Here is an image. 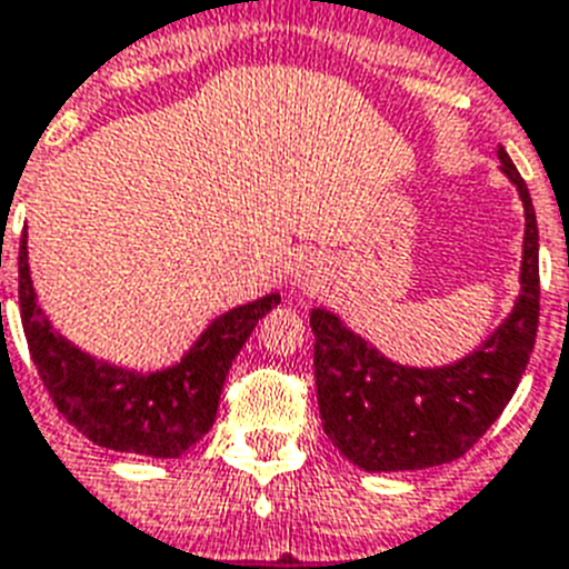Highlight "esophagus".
I'll return each mask as SVG.
<instances>
[{
  "instance_id": "34e87169",
  "label": "esophagus",
  "mask_w": 569,
  "mask_h": 569,
  "mask_svg": "<svg viewBox=\"0 0 569 569\" xmlns=\"http://www.w3.org/2000/svg\"><path fill=\"white\" fill-rule=\"evenodd\" d=\"M321 280H323L321 266H318L312 257H300V260L295 262L292 280H289V286H292L298 295H315L318 289H321Z\"/></svg>"
}]
</instances>
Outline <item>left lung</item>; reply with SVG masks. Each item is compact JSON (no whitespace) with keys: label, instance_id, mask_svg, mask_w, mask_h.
<instances>
[{"label":"left lung","instance_id":"8db88e82","mask_svg":"<svg viewBox=\"0 0 569 569\" xmlns=\"http://www.w3.org/2000/svg\"><path fill=\"white\" fill-rule=\"evenodd\" d=\"M500 173L523 202L520 295L471 352L439 367L388 358L329 309H312L315 385L323 433L358 469L417 471L462 457L503 413L536 347L538 222L527 181L498 147Z\"/></svg>","mask_w":569,"mask_h":569}]
</instances>
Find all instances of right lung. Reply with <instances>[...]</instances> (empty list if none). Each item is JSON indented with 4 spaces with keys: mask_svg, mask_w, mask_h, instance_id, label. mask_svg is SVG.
Here are the masks:
<instances>
[{
    "mask_svg": "<svg viewBox=\"0 0 569 569\" xmlns=\"http://www.w3.org/2000/svg\"><path fill=\"white\" fill-rule=\"evenodd\" d=\"M280 303L269 292L213 318L190 350L161 370H132L80 350L42 312L31 269L28 231L19 237V309L37 373L66 422L94 446L173 460L213 428L231 361L262 315Z\"/></svg>",
    "mask_w": 569,
    "mask_h": 569,
    "instance_id": "add662e5",
    "label": "right lung"
}]
</instances>
